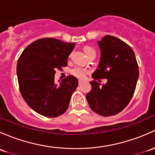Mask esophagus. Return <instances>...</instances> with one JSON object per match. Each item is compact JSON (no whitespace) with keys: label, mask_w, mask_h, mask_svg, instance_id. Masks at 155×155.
I'll use <instances>...</instances> for the list:
<instances>
[{"label":"esophagus","mask_w":155,"mask_h":155,"mask_svg":"<svg viewBox=\"0 0 155 155\" xmlns=\"http://www.w3.org/2000/svg\"><path fill=\"white\" fill-rule=\"evenodd\" d=\"M82 80H79V84H82Z\"/></svg>","instance_id":"esophagus-1"}]
</instances>
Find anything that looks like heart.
Segmentation results:
<instances>
[{
	"label": "heart",
	"instance_id": "obj_1",
	"mask_svg": "<svg viewBox=\"0 0 155 155\" xmlns=\"http://www.w3.org/2000/svg\"><path fill=\"white\" fill-rule=\"evenodd\" d=\"M83 50H84V53H85L87 56L89 54V53H91V52L95 51V49L90 46L84 47ZM89 71H87V69L83 68L82 67H79V66L75 67V68H73L71 71V73L73 76H75V77L78 78V79H84V78H85L86 75H87Z\"/></svg>",
	"mask_w": 155,
	"mask_h": 155
}]
</instances>
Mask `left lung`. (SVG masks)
Segmentation results:
<instances>
[{"label": "left lung", "instance_id": "8db88e82", "mask_svg": "<svg viewBox=\"0 0 155 155\" xmlns=\"http://www.w3.org/2000/svg\"><path fill=\"white\" fill-rule=\"evenodd\" d=\"M101 50L99 68L92 77L107 78L102 86L90 82L91 90L86 94L91 108L103 117L116 115L132 98L139 77V68L134 50L120 39L105 35L98 41Z\"/></svg>", "mask_w": 155, "mask_h": 155}]
</instances>
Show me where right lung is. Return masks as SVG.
Instances as JSON below:
<instances>
[{
  "instance_id": "right-lung-1",
  "label": "right lung",
  "mask_w": 155,
  "mask_h": 155,
  "mask_svg": "<svg viewBox=\"0 0 155 155\" xmlns=\"http://www.w3.org/2000/svg\"><path fill=\"white\" fill-rule=\"evenodd\" d=\"M74 43L53 38L35 41L18 58L17 76L22 97L32 110L47 117H56L68 109L71 96L78 87L75 76L55 82V70L68 65Z\"/></svg>"
}]
</instances>
